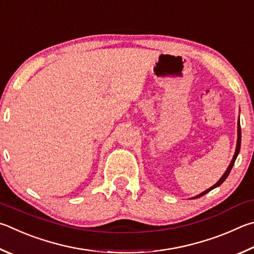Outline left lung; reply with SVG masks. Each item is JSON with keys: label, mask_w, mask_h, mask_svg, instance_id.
<instances>
[{"label": "left lung", "mask_w": 254, "mask_h": 254, "mask_svg": "<svg viewBox=\"0 0 254 254\" xmlns=\"http://www.w3.org/2000/svg\"><path fill=\"white\" fill-rule=\"evenodd\" d=\"M240 147H241V127H240V120H239V122H238V140H237L236 152H234V155H233V158H232V160H231V163L229 164V167H228V169H227V171H225V172L223 173L222 177L220 178L219 181L216 182V183L214 184V186H212L211 188L207 189V190H205V191H203L202 193H200V194H197V195H195V196H193L192 199H197V197H201L202 195L206 194L207 192H210L211 190H213V189L220 187L221 184H222V183L225 181V179H227V178L229 177V174H230V172H231V170H232V168H233V164H234V162H236V160H237V158H238L239 152H240Z\"/></svg>", "instance_id": "8db88e82"}]
</instances>
